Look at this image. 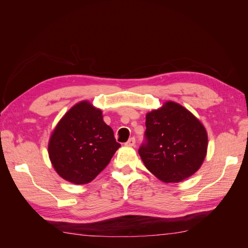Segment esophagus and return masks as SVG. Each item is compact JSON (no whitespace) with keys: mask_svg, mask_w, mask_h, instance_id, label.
Masks as SVG:
<instances>
[{"mask_svg":"<svg viewBox=\"0 0 248 248\" xmlns=\"http://www.w3.org/2000/svg\"><path fill=\"white\" fill-rule=\"evenodd\" d=\"M125 145L128 146V147H133L134 145H136V139H134V138H130L128 140H127V141L125 142Z\"/></svg>","mask_w":248,"mask_h":248,"instance_id":"1","label":"esophagus"}]
</instances>
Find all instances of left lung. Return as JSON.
I'll return each mask as SVG.
<instances>
[{
    "mask_svg": "<svg viewBox=\"0 0 248 248\" xmlns=\"http://www.w3.org/2000/svg\"><path fill=\"white\" fill-rule=\"evenodd\" d=\"M207 146V132L199 120L182 106L169 101L147 114L145 140L139 154L161 181L180 182L200 169Z\"/></svg>",
    "mask_w": 248,
    "mask_h": 248,
    "instance_id": "1",
    "label": "left lung"
}]
</instances>
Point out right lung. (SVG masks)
<instances>
[{
    "instance_id": "right-lung-1",
    "label": "right lung",
    "mask_w": 248,
    "mask_h": 248,
    "mask_svg": "<svg viewBox=\"0 0 248 248\" xmlns=\"http://www.w3.org/2000/svg\"><path fill=\"white\" fill-rule=\"evenodd\" d=\"M120 147L114 131L104 123L101 110L82 101L57 125L49 140L48 155L63 179L86 184L106 169Z\"/></svg>"
}]
</instances>
